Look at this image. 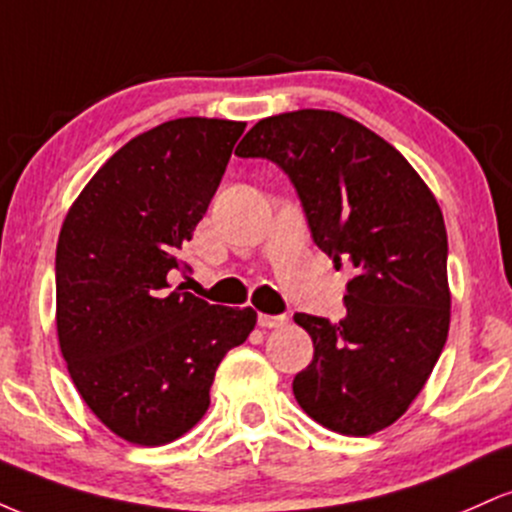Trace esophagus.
<instances>
[{"label": "esophagus", "mask_w": 512, "mask_h": 512, "mask_svg": "<svg viewBox=\"0 0 512 512\" xmlns=\"http://www.w3.org/2000/svg\"><path fill=\"white\" fill-rule=\"evenodd\" d=\"M257 322H260L264 330H276V327H284L289 322V315H260Z\"/></svg>", "instance_id": "1"}]
</instances>
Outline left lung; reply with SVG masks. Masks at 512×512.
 I'll return each instance as SVG.
<instances>
[{"label":"left lung","instance_id":"1","mask_svg":"<svg viewBox=\"0 0 512 512\" xmlns=\"http://www.w3.org/2000/svg\"><path fill=\"white\" fill-rule=\"evenodd\" d=\"M236 154L284 170L317 248L354 269L342 320L293 315L315 346L293 378L296 402L342 436L383 431L424 390L448 339V233L436 197L395 146L334 110L264 117Z\"/></svg>","mask_w":512,"mask_h":512}]
</instances>
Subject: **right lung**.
Instances as JSON below:
<instances>
[{"mask_svg":"<svg viewBox=\"0 0 512 512\" xmlns=\"http://www.w3.org/2000/svg\"><path fill=\"white\" fill-rule=\"evenodd\" d=\"M245 122L168 120L115 151L57 240V339L88 409L134 445H166L207 414L221 358L250 337L252 308L170 289Z\"/></svg>","mask_w":512,"mask_h":512,"instance_id":"1","label":"right lung"}]
</instances>
